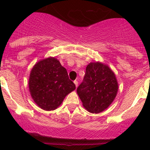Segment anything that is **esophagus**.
Masks as SVG:
<instances>
[{
	"label": "esophagus",
	"instance_id": "34e87169",
	"mask_svg": "<svg viewBox=\"0 0 150 150\" xmlns=\"http://www.w3.org/2000/svg\"><path fill=\"white\" fill-rule=\"evenodd\" d=\"M74 83H75V86H78V81H74Z\"/></svg>",
	"mask_w": 150,
	"mask_h": 150
}]
</instances>
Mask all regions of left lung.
<instances>
[{
	"instance_id": "8db88e82",
	"label": "left lung",
	"mask_w": 150,
	"mask_h": 150,
	"mask_svg": "<svg viewBox=\"0 0 150 150\" xmlns=\"http://www.w3.org/2000/svg\"><path fill=\"white\" fill-rule=\"evenodd\" d=\"M117 91L118 83L113 71L107 64L96 62L86 67L83 81L77 93L85 108L97 114L112 103Z\"/></svg>"
}]
</instances>
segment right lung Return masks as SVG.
<instances>
[{
  "label": "right lung",
  "mask_w": 150,
  "mask_h": 150,
  "mask_svg": "<svg viewBox=\"0 0 150 150\" xmlns=\"http://www.w3.org/2000/svg\"><path fill=\"white\" fill-rule=\"evenodd\" d=\"M29 91L40 108L46 111L59 107L67 95L75 89L67 69L54 57L38 62L30 71Z\"/></svg>",
  "instance_id": "right-lung-1"
}]
</instances>
